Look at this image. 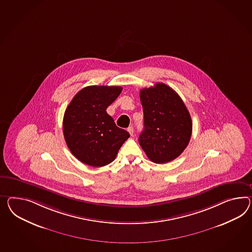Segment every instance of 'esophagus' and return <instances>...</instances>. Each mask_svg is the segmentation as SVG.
Wrapping results in <instances>:
<instances>
[{"label": "esophagus", "instance_id": "34e87169", "mask_svg": "<svg viewBox=\"0 0 252 252\" xmlns=\"http://www.w3.org/2000/svg\"><path fill=\"white\" fill-rule=\"evenodd\" d=\"M128 131H129V134H130V135H131V136L133 135V132H134V129H133V128H132V127H129V128H128Z\"/></svg>", "mask_w": 252, "mask_h": 252}]
</instances>
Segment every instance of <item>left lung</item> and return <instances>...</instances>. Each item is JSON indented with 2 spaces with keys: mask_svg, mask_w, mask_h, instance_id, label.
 <instances>
[{
  "mask_svg": "<svg viewBox=\"0 0 252 252\" xmlns=\"http://www.w3.org/2000/svg\"><path fill=\"white\" fill-rule=\"evenodd\" d=\"M140 98L144 129L139 142L155 163L173 161L187 148L192 134V120L180 96L167 85L142 89Z\"/></svg>",
  "mask_w": 252,
  "mask_h": 252,
  "instance_id": "1",
  "label": "left lung"
}]
</instances>
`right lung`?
Masks as SVG:
<instances>
[{"mask_svg":"<svg viewBox=\"0 0 252 252\" xmlns=\"http://www.w3.org/2000/svg\"><path fill=\"white\" fill-rule=\"evenodd\" d=\"M122 91L118 86H89L67 106L63 119L65 141L72 155L85 164H109L129 138V132L117 127L106 111Z\"/></svg>","mask_w":252,"mask_h":252,"instance_id":"right-lung-1","label":"right lung"}]
</instances>
